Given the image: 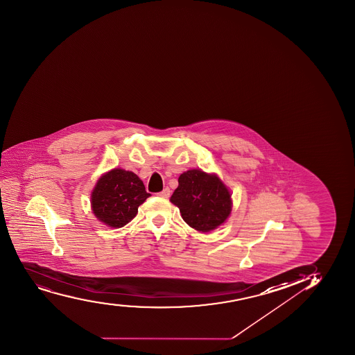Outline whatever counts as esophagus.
Masks as SVG:
<instances>
[{
  "label": "esophagus",
  "mask_w": 355,
  "mask_h": 355,
  "mask_svg": "<svg viewBox=\"0 0 355 355\" xmlns=\"http://www.w3.org/2000/svg\"><path fill=\"white\" fill-rule=\"evenodd\" d=\"M157 196L158 197L161 198L170 197V189H168V187H166V189H164V190L161 191V192H158Z\"/></svg>",
  "instance_id": "1"
}]
</instances>
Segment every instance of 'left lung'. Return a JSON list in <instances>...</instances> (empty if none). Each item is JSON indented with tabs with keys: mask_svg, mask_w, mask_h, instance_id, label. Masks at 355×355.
<instances>
[{
	"mask_svg": "<svg viewBox=\"0 0 355 355\" xmlns=\"http://www.w3.org/2000/svg\"><path fill=\"white\" fill-rule=\"evenodd\" d=\"M170 201L180 208L184 221L198 232L218 228L232 211V196L225 184L198 168L180 175Z\"/></svg>",
	"mask_w": 355,
	"mask_h": 355,
	"instance_id": "obj_1",
	"label": "left lung"
}]
</instances>
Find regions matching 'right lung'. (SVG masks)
<instances>
[{"mask_svg":"<svg viewBox=\"0 0 355 355\" xmlns=\"http://www.w3.org/2000/svg\"><path fill=\"white\" fill-rule=\"evenodd\" d=\"M148 197L150 194L134 172L113 168L101 177L92 191V211L103 223L121 228L135 218Z\"/></svg>","mask_w":355,"mask_h":355,"instance_id":"1","label":"right lung"}]
</instances>
